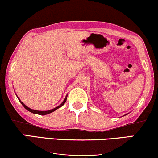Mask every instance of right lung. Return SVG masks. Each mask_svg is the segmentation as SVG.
<instances>
[{
	"label": "right lung",
	"instance_id": "right-lung-1",
	"mask_svg": "<svg viewBox=\"0 0 158 158\" xmlns=\"http://www.w3.org/2000/svg\"><path fill=\"white\" fill-rule=\"evenodd\" d=\"M67 97L68 96H66L65 97V98H64V101L63 102H62L61 104H60L59 106H57V107H56V108H55V109H51V110H49V111H36V110H33V109H29V107H27V106H26L24 103H23V102H21V101H20V99H19V101H20L21 102V104L23 105V106L27 110H28V111H30V112H31V113H33V114H39V115H46V114H50V113H52V112H53V111H55V110H57V109H59L60 107H61V106H63L64 104V103L66 102V100H67Z\"/></svg>",
	"mask_w": 158,
	"mask_h": 158
}]
</instances>
